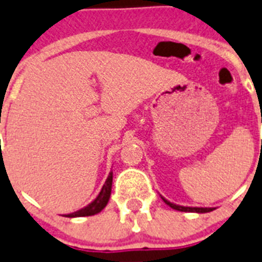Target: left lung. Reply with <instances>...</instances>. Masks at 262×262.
Instances as JSON below:
<instances>
[{"label":"left lung","mask_w":262,"mask_h":262,"mask_svg":"<svg viewBox=\"0 0 262 262\" xmlns=\"http://www.w3.org/2000/svg\"><path fill=\"white\" fill-rule=\"evenodd\" d=\"M162 200L165 202L167 206H170L171 208H174V210L177 211H182V212H196V213H206V212H211V211H213L215 208H212V207H185V206H179V204H175V203H171V202H169L167 199H165L163 196Z\"/></svg>","instance_id":"8db88e82"}]
</instances>
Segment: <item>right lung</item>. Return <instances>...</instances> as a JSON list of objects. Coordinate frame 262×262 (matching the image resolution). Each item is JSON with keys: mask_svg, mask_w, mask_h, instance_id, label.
Segmentation results:
<instances>
[{"mask_svg": "<svg viewBox=\"0 0 262 262\" xmlns=\"http://www.w3.org/2000/svg\"><path fill=\"white\" fill-rule=\"evenodd\" d=\"M112 182H113V172L111 171L106 178L105 183L101 187V191L99 192V195L96 196V199L92 200L88 206H85L81 210L76 211V212L68 213L67 217H83V216H92L96 215V213L101 212V211L105 208V206L108 204L109 198H111V192H112Z\"/></svg>", "mask_w": 262, "mask_h": 262, "instance_id": "right-lung-1", "label": "right lung"}]
</instances>
